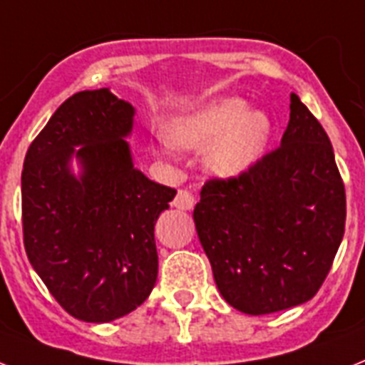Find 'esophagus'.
<instances>
[{"label": "esophagus", "instance_id": "1", "mask_svg": "<svg viewBox=\"0 0 365 365\" xmlns=\"http://www.w3.org/2000/svg\"><path fill=\"white\" fill-rule=\"evenodd\" d=\"M174 208L178 210H191L192 206H195V197H192V192L187 191V189H180L176 195V198H174Z\"/></svg>", "mask_w": 365, "mask_h": 365}]
</instances>
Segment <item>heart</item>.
<instances>
[{"label":"heart","instance_id":"1","mask_svg":"<svg viewBox=\"0 0 365 365\" xmlns=\"http://www.w3.org/2000/svg\"><path fill=\"white\" fill-rule=\"evenodd\" d=\"M168 136H159L155 153L170 157L176 146L204 152L210 173L232 180L259 163L272 136V121L262 110H251L240 97H221L168 121Z\"/></svg>","mask_w":365,"mask_h":365}]
</instances>
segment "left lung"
Segmentation results:
<instances>
[{
	"label": "left lung",
	"instance_id": "left-lung-1",
	"mask_svg": "<svg viewBox=\"0 0 365 365\" xmlns=\"http://www.w3.org/2000/svg\"><path fill=\"white\" fill-rule=\"evenodd\" d=\"M345 185L327 131L296 93L281 146L232 180H210L192 219L219 292L268 315L311 300L345 232Z\"/></svg>",
	"mask_w": 365,
	"mask_h": 365
}]
</instances>
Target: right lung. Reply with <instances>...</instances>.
Wrapping results in <instances>:
<instances>
[{"mask_svg":"<svg viewBox=\"0 0 365 365\" xmlns=\"http://www.w3.org/2000/svg\"><path fill=\"white\" fill-rule=\"evenodd\" d=\"M133 125V105L108 88L78 91L24 159V247L50 294L80 321L129 315L155 287L153 229L176 189L135 168L125 140Z\"/></svg>","mask_w":365,"mask_h":365,"instance_id":"1","label":"right lung"}]
</instances>
